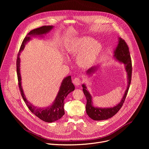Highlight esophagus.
Listing matches in <instances>:
<instances>
[{
	"instance_id": "esophagus-1",
	"label": "esophagus",
	"mask_w": 149,
	"mask_h": 149,
	"mask_svg": "<svg viewBox=\"0 0 149 149\" xmlns=\"http://www.w3.org/2000/svg\"><path fill=\"white\" fill-rule=\"evenodd\" d=\"M81 82H82V81H81V80L79 78H75L73 80V83H74V84L75 85V86H80Z\"/></svg>"
}]
</instances>
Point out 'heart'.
<instances>
[{"label":"heart","instance_id":"b5f03b06","mask_svg":"<svg viewBox=\"0 0 149 149\" xmlns=\"http://www.w3.org/2000/svg\"><path fill=\"white\" fill-rule=\"evenodd\" d=\"M102 45L100 42L93 38L82 36L71 40L65 45V52L67 54H78L76 62L83 68L92 66L99 57Z\"/></svg>","mask_w":149,"mask_h":149}]
</instances>
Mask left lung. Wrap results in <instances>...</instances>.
<instances>
[{"label": "left lung", "mask_w": 149, "mask_h": 149, "mask_svg": "<svg viewBox=\"0 0 149 149\" xmlns=\"http://www.w3.org/2000/svg\"><path fill=\"white\" fill-rule=\"evenodd\" d=\"M113 57L116 61L123 63L124 64L125 70L127 74V86L125 91L124 94L121 100V101L112 107H97L93 105L92 101V96L90 92L87 90L86 85L85 84H82V90L84 94L87 99V104L86 106V112L87 115L93 120L96 121L107 120L113 116H114L121 108L123 104L125 101L126 95L128 93L130 85L132 79V60L130 55L129 49L126 42L121 38H118V44L116 47L114 51ZM100 65L92 67L88 69L86 73L87 75H93L100 68Z\"/></svg>", "instance_id": "left-lung-1"}]
</instances>
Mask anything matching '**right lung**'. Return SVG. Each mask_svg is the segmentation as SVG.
<instances>
[{"label": "right lung", "mask_w": 149, "mask_h": 149, "mask_svg": "<svg viewBox=\"0 0 149 149\" xmlns=\"http://www.w3.org/2000/svg\"><path fill=\"white\" fill-rule=\"evenodd\" d=\"M53 28L54 26H44L30 31L24 38L22 42V44L21 45L20 50L17 55L16 61L17 75L19 82V87L21 95H22V97L25 102L26 103L30 111L39 118L47 123L54 122L60 119L64 115L65 111L64 109H63V105H64L63 101H64V100L68 95V94L75 90V86L72 82L71 76L70 75L65 77V78H63L61 82L57 95L51 105H50L47 107L40 108L36 107V106H35L31 102L28 101L24 94L22 87V82H21L22 79H21V75L20 72V59L19 56L20 52L24 50L26 44L32 39V37L39 36L40 38H43L44 36L48 33L49 32H50L53 29Z\"/></svg>", "instance_id": "add662e5"}]
</instances>
